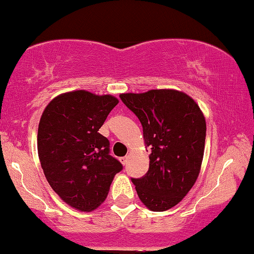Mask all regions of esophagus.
Instances as JSON below:
<instances>
[{
  "label": "esophagus",
  "instance_id": "obj_1",
  "mask_svg": "<svg viewBox=\"0 0 254 254\" xmlns=\"http://www.w3.org/2000/svg\"><path fill=\"white\" fill-rule=\"evenodd\" d=\"M120 162H122V164H123V165H126V164H127V162H128V156L122 157V159H120Z\"/></svg>",
  "mask_w": 254,
  "mask_h": 254
}]
</instances>
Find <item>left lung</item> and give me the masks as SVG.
I'll return each mask as SVG.
<instances>
[{
  "mask_svg": "<svg viewBox=\"0 0 254 254\" xmlns=\"http://www.w3.org/2000/svg\"><path fill=\"white\" fill-rule=\"evenodd\" d=\"M119 97L139 119L144 143L152 151L147 173L131 179L137 194L152 211L172 208L186 197L200 172L205 116L192 98L173 89Z\"/></svg>",
  "mask_w": 254,
  "mask_h": 254,
  "instance_id": "obj_1",
  "label": "left lung"
}]
</instances>
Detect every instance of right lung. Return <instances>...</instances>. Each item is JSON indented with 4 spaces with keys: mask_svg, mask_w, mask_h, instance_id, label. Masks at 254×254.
Masks as SVG:
<instances>
[{
    "mask_svg": "<svg viewBox=\"0 0 254 254\" xmlns=\"http://www.w3.org/2000/svg\"><path fill=\"white\" fill-rule=\"evenodd\" d=\"M118 102L111 94L76 90L57 95L41 115L37 136L41 168L53 190L76 210L97 209L123 169L99 132Z\"/></svg>",
    "mask_w": 254,
    "mask_h": 254,
    "instance_id": "add662e5",
    "label": "right lung"
}]
</instances>
